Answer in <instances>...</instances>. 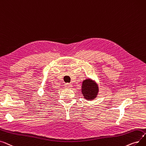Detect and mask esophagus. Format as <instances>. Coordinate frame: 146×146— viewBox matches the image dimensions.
<instances>
[{
    "label": "esophagus",
    "instance_id": "1",
    "mask_svg": "<svg viewBox=\"0 0 146 146\" xmlns=\"http://www.w3.org/2000/svg\"><path fill=\"white\" fill-rule=\"evenodd\" d=\"M65 87L68 88H69L72 87V85L71 84H69V83H66V84H65Z\"/></svg>",
    "mask_w": 146,
    "mask_h": 146
}]
</instances>
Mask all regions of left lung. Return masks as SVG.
Here are the masks:
<instances>
[{"label": "left lung", "mask_w": 146, "mask_h": 146, "mask_svg": "<svg viewBox=\"0 0 146 146\" xmlns=\"http://www.w3.org/2000/svg\"><path fill=\"white\" fill-rule=\"evenodd\" d=\"M81 92L84 98L87 100L94 99L99 93V87L97 83L91 79L83 81L81 87Z\"/></svg>", "instance_id": "1"}]
</instances>
